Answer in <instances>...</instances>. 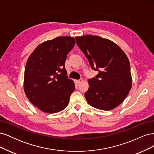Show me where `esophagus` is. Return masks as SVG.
Masks as SVG:
<instances>
[{"label":"esophagus","mask_w":154,"mask_h":154,"mask_svg":"<svg viewBox=\"0 0 154 154\" xmlns=\"http://www.w3.org/2000/svg\"><path fill=\"white\" fill-rule=\"evenodd\" d=\"M82 79H79V80H78L76 82H77V83L79 85V84H80V83L82 82Z\"/></svg>","instance_id":"34e87169"}]
</instances>
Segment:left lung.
<instances>
[{"label": "left lung", "instance_id": "obj_1", "mask_svg": "<svg viewBox=\"0 0 154 154\" xmlns=\"http://www.w3.org/2000/svg\"><path fill=\"white\" fill-rule=\"evenodd\" d=\"M76 42L97 75L88 80L85 97L88 103L103 110L122 103L132 87L130 66L127 55L110 40L90 35L75 37Z\"/></svg>", "mask_w": 154, "mask_h": 154}]
</instances>
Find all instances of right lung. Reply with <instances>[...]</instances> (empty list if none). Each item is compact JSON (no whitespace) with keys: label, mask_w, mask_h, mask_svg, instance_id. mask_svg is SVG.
<instances>
[{"label":"right lung","mask_w":154,"mask_h":154,"mask_svg":"<svg viewBox=\"0 0 154 154\" xmlns=\"http://www.w3.org/2000/svg\"><path fill=\"white\" fill-rule=\"evenodd\" d=\"M73 37L59 36L40 44L27 60L24 87L27 98L44 112L56 113L67 106L75 89L65 63L73 48Z\"/></svg>","instance_id":"obj_1"}]
</instances>
